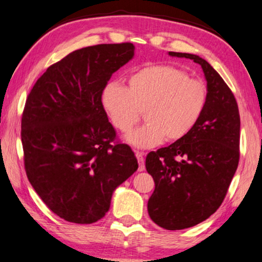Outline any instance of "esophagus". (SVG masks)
<instances>
[{
  "label": "esophagus",
  "instance_id": "esophagus-1",
  "mask_svg": "<svg viewBox=\"0 0 262 262\" xmlns=\"http://www.w3.org/2000/svg\"><path fill=\"white\" fill-rule=\"evenodd\" d=\"M136 157L138 159V170L139 171H143L145 169V162H144V152H140V151H135Z\"/></svg>",
  "mask_w": 262,
  "mask_h": 262
}]
</instances>
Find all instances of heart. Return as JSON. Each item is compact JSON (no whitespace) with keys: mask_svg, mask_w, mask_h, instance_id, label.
<instances>
[{"mask_svg":"<svg viewBox=\"0 0 262 262\" xmlns=\"http://www.w3.org/2000/svg\"><path fill=\"white\" fill-rule=\"evenodd\" d=\"M208 103L202 81L171 65H149L127 78V87L111 82L103 105L117 130L127 134L144 117L147 123L127 136L134 146L147 149L163 139L173 143L194 130Z\"/></svg>","mask_w":262,"mask_h":262,"instance_id":"1","label":"heart"}]
</instances>
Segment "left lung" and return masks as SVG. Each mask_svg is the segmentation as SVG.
I'll return each instance as SVG.
<instances>
[{
  "label": "left lung",
  "mask_w": 262,
  "mask_h": 262,
  "mask_svg": "<svg viewBox=\"0 0 262 262\" xmlns=\"http://www.w3.org/2000/svg\"><path fill=\"white\" fill-rule=\"evenodd\" d=\"M200 63L207 79L208 103L187 137L146 156V171L155 181L147 202L152 221L180 230L213 215L227 195L240 159V115L232 90L206 60L169 52Z\"/></svg>",
  "instance_id": "obj_1"
}]
</instances>
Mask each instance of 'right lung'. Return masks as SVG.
Segmentation results:
<instances>
[{"mask_svg": "<svg viewBox=\"0 0 262 262\" xmlns=\"http://www.w3.org/2000/svg\"><path fill=\"white\" fill-rule=\"evenodd\" d=\"M134 52L130 42L72 52L47 68L26 100V173L45 204L68 222L89 225L104 217L115 189L138 169L101 103L112 74Z\"/></svg>", "mask_w": 262, "mask_h": 262, "instance_id": "1", "label": "right lung"}]
</instances>
